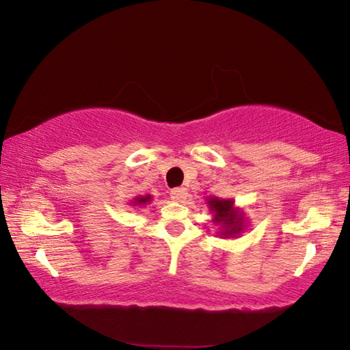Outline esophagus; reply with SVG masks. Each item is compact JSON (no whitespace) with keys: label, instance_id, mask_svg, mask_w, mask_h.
<instances>
[{"label":"esophagus","instance_id":"34e87169","mask_svg":"<svg viewBox=\"0 0 350 350\" xmlns=\"http://www.w3.org/2000/svg\"><path fill=\"white\" fill-rule=\"evenodd\" d=\"M170 196H171V199H173V200H177V202H180V200H185L187 199L188 191H187V188L179 187V188L171 189Z\"/></svg>","mask_w":350,"mask_h":350}]
</instances>
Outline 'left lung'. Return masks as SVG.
<instances>
[{
    "label": "left lung",
    "instance_id": "left-lung-1",
    "mask_svg": "<svg viewBox=\"0 0 350 350\" xmlns=\"http://www.w3.org/2000/svg\"><path fill=\"white\" fill-rule=\"evenodd\" d=\"M210 208L215 211V221L217 224L225 225V234H236L241 232V217L236 211H233V200H219L210 199Z\"/></svg>",
    "mask_w": 350,
    "mask_h": 350
}]
</instances>
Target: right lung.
Returning <instances> with one entry per match:
<instances>
[{
  "instance_id": "obj_1",
  "label": "right lung",
  "mask_w": 350,
  "mask_h": 350,
  "mask_svg": "<svg viewBox=\"0 0 350 350\" xmlns=\"http://www.w3.org/2000/svg\"><path fill=\"white\" fill-rule=\"evenodd\" d=\"M148 200H150V196H146V198H137V199H135V204H137V205H140V204H146Z\"/></svg>"
}]
</instances>
